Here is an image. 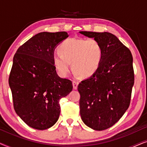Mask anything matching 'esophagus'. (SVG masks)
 Instances as JSON below:
<instances>
[{
  "label": "esophagus",
  "instance_id": "34e87169",
  "mask_svg": "<svg viewBox=\"0 0 147 147\" xmlns=\"http://www.w3.org/2000/svg\"><path fill=\"white\" fill-rule=\"evenodd\" d=\"M72 85H73V88L74 90H76L78 88V83L76 82H73L72 83Z\"/></svg>",
  "mask_w": 147,
  "mask_h": 147
}]
</instances>
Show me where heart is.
<instances>
[{"mask_svg":"<svg viewBox=\"0 0 147 147\" xmlns=\"http://www.w3.org/2000/svg\"><path fill=\"white\" fill-rule=\"evenodd\" d=\"M59 51L53 56V63L62 77L68 75L71 63L76 74L90 78L99 69L103 58L102 46L94 39H68L61 44Z\"/></svg>","mask_w":147,"mask_h":147,"instance_id":"obj_1","label":"heart"}]
</instances>
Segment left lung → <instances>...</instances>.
<instances>
[{
  "label": "left lung",
  "mask_w": 147,
  "mask_h": 147,
  "mask_svg": "<svg viewBox=\"0 0 147 147\" xmlns=\"http://www.w3.org/2000/svg\"><path fill=\"white\" fill-rule=\"evenodd\" d=\"M80 33L94 38L103 49L99 69L78 85L80 115L88 127L106 130L116 123L129 107L134 81L132 55L113 34Z\"/></svg>",
  "instance_id": "left-lung-1"
}]
</instances>
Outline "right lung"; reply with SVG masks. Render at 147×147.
I'll list each match as a JSON object with an SVG mask.
<instances>
[{
    "instance_id": "right-lung-1",
    "label": "right lung",
    "mask_w": 147,
    "mask_h": 147,
    "mask_svg": "<svg viewBox=\"0 0 147 147\" xmlns=\"http://www.w3.org/2000/svg\"><path fill=\"white\" fill-rule=\"evenodd\" d=\"M67 32H42L34 35L15 54L9 78L14 109L30 127L47 129L60 114L59 100L73 89L69 80L57 75L54 50L68 37Z\"/></svg>"
}]
</instances>
